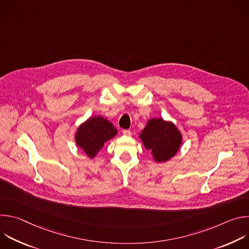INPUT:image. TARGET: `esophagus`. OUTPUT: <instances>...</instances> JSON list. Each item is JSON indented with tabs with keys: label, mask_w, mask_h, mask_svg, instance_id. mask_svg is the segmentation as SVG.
<instances>
[{
	"label": "esophagus",
	"mask_w": 249,
	"mask_h": 249,
	"mask_svg": "<svg viewBox=\"0 0 249 249\" xmlns=\"http://www.w3.org/2000/svg\"><path fill=\"white\" fill-rule=\"evenodd\" d=\"M123 135L125 136H131L132 135V132L130 130H123Z\"/></svg>",
	"instance_id": "obj_1"
}]
</instances>
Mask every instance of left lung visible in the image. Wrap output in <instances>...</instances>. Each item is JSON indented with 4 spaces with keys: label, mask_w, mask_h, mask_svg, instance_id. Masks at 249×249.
<instances>
[{
    "label": "left lung",
    "mask_w": 249,
    "mask_h": 249,
    "mask_svg": "<svg viewBox=\"0 0 249 249\" xmlns=\"http://www.w3.org/2000/svg\"><path fill=\"white\" fill-rule=\"evenodd\" d=\"M156 162H165L178 152L182 135L176 126L162 118H152L139 135Z\"/></svg>",
    "instance_id": "obj_1"
}]
</instances>
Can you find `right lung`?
<instances>
[{"label": "right lung", "instance_id": "add662e5", "mask_svg": "<svg viewBox=\"0 0 249 249\" xmlns=\"http://www.w3.org/2000/svg\"><path fill=\"white\" fill-rule=\"evenodd\" d=\"M117 135L113 124L102 116L89 117L81 124L75 134V141L89 159H93L104 143Z\"/></svg>", "mask_w": 249, "mask_h": 249}]
</instances>
